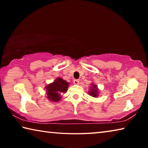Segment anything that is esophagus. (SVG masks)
Masks as SVG:
<instances>
[{
    "mask_svg": "<svg viewBox=\"0 0 148 148\" xmlns=\"http://www.w3.org/2000/svg\"><path fill=\"white\" fill-rule=\"evenodd\" d=\"M79 84V79H74V84L78 85Z\"/></svg>",
    "mask_w": 148,
    "mask_h": 148,
    "instance_id": "1",
    "label": "esophagus"
}]
</instances>
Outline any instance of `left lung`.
Here are the masks:
<instances>
[{"label":"left lung","mask_w":148,"mask_h":148,"mask_svg":"<svg viewBox=\"0 0 148 148\" xmlns=\"http://www.w3.org/2000/svg\"><path fill=\"white\" fill-rule=\"evenodd\" d=\"M92 87H91V91H89V94L92 97H98V88H97V86H95L94 84H91Z\"/></svg>","instance_id":"8db88e82"}]
</instances>
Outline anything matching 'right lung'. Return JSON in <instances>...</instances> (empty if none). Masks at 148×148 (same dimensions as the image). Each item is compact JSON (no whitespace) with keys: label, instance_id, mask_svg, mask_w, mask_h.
Wrapping results in <instances>:
<instances>
[{"label":"right lung","instance_id":"right-lung-1","mask_svg":"<svg viewBox=\"0 0 148 148\" xmlns=\"http://www.w3.org/2000/svg\"><path fill=\"white\" fill-rule=\"evenodd\" d=\"M69 83L65 80L57 77L53 83L47 85L46 87L47 99L53 102L59 101L61 98L60 95L66 92L67 89L69 87Z\"/></svg>","mask_w":148,"mask_h":148}]
</instances>
